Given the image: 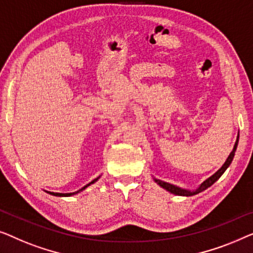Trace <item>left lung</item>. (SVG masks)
I'll use <instances>...</instances> for the list:
<instances>
[{"label":"left lung","mask_w":253,"mask_h":253,"mask_svg":"<svg viewBox=\"0 0 253 253\" xmlns=\"http://www.w3.org/2000/svg\"><path fill=\"white\" fill-rule=\"evenodd\" d=\"M238 137H240V135L237 134V138H236V142H235V144H234L233 150H232V152H230V154H229L228 158L226 159V162L223 163V165H222L221 167H220V169H219L218 170H216V172H215L214 174H213V175L208 177V179H206V180L204 181V182H202L201 184H199L198 188H196V189H195V190L184 189V188H180V187H177V186H174V184H172V183H169V182H165V181H162V180H159V179H156V177H154V181H155V182L157 183V184H159V186H161L162 188H164V189L169 191V193L174 194V195H177V196H187V197H188V196H194V195L202 193V191H204L205 189H208L209 187H211L212 184L214 183L215 181L218 180L219 177L221 176L223 173H225V170H226L227 169H228L230 164H232L233 159H234V156H235V151H236V149H237Z\"/></svg>","instance_id":"left-lung-1"}]
</instances>
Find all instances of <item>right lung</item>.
<instances>
[{"label": "right lung", "instance_id": "obj_1", "mask_svg": "<svg viewBox=\"0 0 253 253\" xmlns=\"http://www.w3.org/2000/svg\"><path fill=\"white\" fill-rule=\"evenodd\" d=\"M99 177H101V175H99V176H97V177H96V179H94V180H92V181H91V182H89V183H88V184H86V186H84V187H83V188H81V189H79V190H77V191H74V193H66V194H62V193H52V191H47V193H48V194H50V195H52V196H57V197H70V196H73V195H76V194H79V193H81V191H83V190H84V189H86V188H87V187H89V186H90V184H92V183H95V182H96V181H97V180L99 179Z\"/></svg>", "mask_w": 253, "mask_h": 253}]
</instances>
